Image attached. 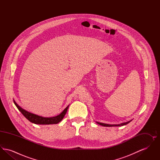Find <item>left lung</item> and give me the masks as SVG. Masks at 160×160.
<instances>
[{
    "mask_svg": "<svg viewBox=\"0 0 160 160\" xmlns=\"http://www.w3.org/2000/svg\"><path fill=\"white\" fill-rule=\"evenodd\" d=\"M131 121H128V122H125V123H122L121 124H119V125H109V124H106V123H101V122H97L98 124H99L100 125H102V126H104V127H119V126H123V125H127L128 124L129 122H131Z\"/></svg>",
    "mask_w": 160,
    "mask_h": 160,
    "instance_id": "obj_1",
    "label": "left lung"
}]
</instances>
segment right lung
Wrapping results in <instances>:
<instances>
[{
  "label": "right lung",
  "mask_w": 160,
  "mask_h": 160,
  "mask_svg": "<svg viewBox=\"0 0 160 160\" xmlns=\"http://www.w3.org/2000/svg\"><path fill=\"white\" fill-rule=\"evenodd\" d=\"M14 102L15 106L17 107V108L19 110V111L23 114V116L28 119L30 122L35 124H42V125H50V124H56L59 122H61L63 119V117L66 114L67 110L68 108V106L61 113V114L58 116L52 117V118H43L42 116H39L36 114L31 113L30 112H27L26 110L23 109L22 107L19 106L16 102L15 101H14Z\"/></svg>",
  "instance_id": "add662e5"
}]
</instances>
